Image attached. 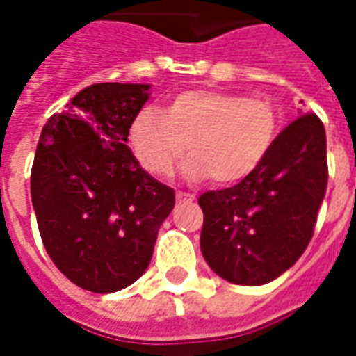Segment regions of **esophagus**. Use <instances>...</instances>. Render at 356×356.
<instances>
[{
    "label": "esophagus",
    "mask_w": 356,
    "mask_h": 356,
    "mask_svg": "<svg viewBox=\"0 0 356 356\" xmlns=\"http://www.w3.org/2000/svg\"><path fill=\"white\" fill-rule=\"evenodd\" d=\"M177 202L179 204H191V202H194V196L186 193H177Z\"/></svg>",
    "instance_id": "34e87169"
}]
</instances>
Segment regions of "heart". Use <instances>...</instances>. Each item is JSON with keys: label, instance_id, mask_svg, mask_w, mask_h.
Segmentation results:
<instances>
[{"label": "heart", "instance_id": "b5f03b06", "mask_svg": "<svg viewBox=\"0 0 356 356\" xmlns=\"http://www.w3.org/2000/svg\"><path fill=\"white\" fill-rule=\"evenodd\" d=\"M275 137L276 114L267 101L204 89L175 95L163 114L140 110L129 127L133 152L152 175H171L188 145L186 179L211 177L217 185L252 175Z\"/></svg>", "mask_w": 356, "mask_h": 356}]
</instances>
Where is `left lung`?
Listing matches in <instances>:
<instances>
[{
  "instance_id": "8db88e82",
  "label": "left lung",
  "mask_w": 356,
  "mask_h": 356,
  "mask_svg": "<svg viewBox=\"0 0 356 356\" xmlns=\"http://www.w3.org/2000/svg\"><path fill=\"white\" fill-rule=\"evenodd\" d=\"M326 185V131L316 114H303L278 133L252 175L198 198L206 263L232 284L275 280L313 238Z\"/></svg>"
}]
</instances>
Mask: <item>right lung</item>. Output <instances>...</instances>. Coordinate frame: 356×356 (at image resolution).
Masks as SVG:
<instances>
[{
    "mask_svg": "<svg viewBox=\"0 0 356 356\" xmlns=\"http://www.w3.org/2000/svg\"><path fill=\"white\" fill-rule=\"evenodd\" d=\"M148 83H93L47 120L30 191L43 246L63 275L95 293L124 290L147 270L175 193L127 147Z\"/></svg>",
    "mask_w": 356,
    "mask_h": 356,
    "instance_id": "obj_1",
    "label": "right lung"
}]
</instances>
